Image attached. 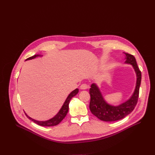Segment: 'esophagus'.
<instances>
[{
  "label": "esophagus",
  "mask_w": 155,
  "mask_h": 155,
  "mask_svg": "<svg viewBox=\"0 0 155 155\" xmlns=\"http://www.w3.org/2000/svg\"><path fill=\"white\" fill-rule=\"evenodd\" d=\"M88 87V86L87 85L86 83H83L82 85H81L80 86V88L82 89V90H85V89H87Z\"/></svg>",
  "instance_id": "34e87169"
}]
</instances>
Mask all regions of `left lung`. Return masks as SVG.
<instances>
[{"instance_id": "8db88e82", "label": "left lung", "mask_w": 155, "mask_h": 155, "mask_svg": "<svg viewBox=\"0 0 155 155\" xmlns=\"http://www.w3.org/2000/svg\"><path fill=\"white\" fill-rule=\"evenodd\" d=\"M125 55V63L130 64L137 74V84L133 96L129 100L118 106H113L108 104L103 97L99 88L96 84L91 85L89 93L91 95V101L89 108L92 113L97 118L105 121H114L122 119L129 114L137 104L139 89L141 83L142 74L135 58L133 55L124 53Z\"/></svg>"}]
</instances>
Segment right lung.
Here are the masks:
<instances>
[{
    "mask_svg": "<svg viewBox=\"0 0 155 155\" xmlns=\"http://www.w3.org/2000/svg\"><path fill=\"white\" fill-rule=\"evenodd\" d=\"M38 56H41L39 55H34V56H31V57L28 58L26 60H30V59H34L36 57H38ZM79 92V89L76 88L75 89L74 91H73L70 94L68 95V96L67 97V100H65L64 103L63 104V105L62 106L61 109H60V110L59 111L58 113L56 114L54 118H51L48 120H46V121H37L34 119H32L31 118H30V116H28L26 113V116L28 117V118H29L30 120H31V121H34V123L37 124V125H41V126H45V127H50V126H54V125H58L61 121L65 116H66L67 114L68 113V105H69V103L70 100L72 99V98L76 96L77 94Z\"/></svg>",
    "mask_w": 155,
    "mask_h": 155,
    "instance_id": "right-lung-1",
    "label": "right lung"
}]
</instances>
